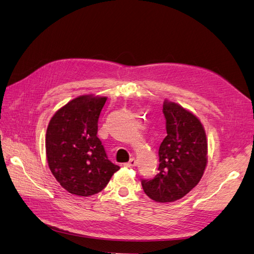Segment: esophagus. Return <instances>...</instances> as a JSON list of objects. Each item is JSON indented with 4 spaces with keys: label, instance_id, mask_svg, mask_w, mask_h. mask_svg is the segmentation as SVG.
Listing matches in <instances>:
<instances>
[{
    "label": "esophagus",
    "instance_id": "esophagus-1",
    "mask_svg": "<svg viewBox=\"0 0 254 254\" xmlns=\"http://www.w3.org/2000/svg\"><path fill=\"white\" fill-rule=\"evenodd\" d=\"M136 166V160L134 158H130L128 162L126 163V167L127 168H134Z\"/></svg>",
    "mask_w": 254,
    "mask_h": 254
}]
</instances>
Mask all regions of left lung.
Returning a JSON list of instances; mask_svg holds the SVG:
<instances>
[{"label": "left lung", "instance_id": "obj_1", "mask_svg": "<svg viewBox=\"0 0 254 254\" xmlns=\"http://www.w3.org/2000/svg\"><path fill=\"white\" fill-rule=\"evenodd\" d=\"M167 136L159 146V167L141 179L144 193L159 202L181 199L197 185L207 166L208 142L199 119L181 105L165 102Z\"/></svg>", "mask_w": 254, "mask_h": 254}]
</instances>
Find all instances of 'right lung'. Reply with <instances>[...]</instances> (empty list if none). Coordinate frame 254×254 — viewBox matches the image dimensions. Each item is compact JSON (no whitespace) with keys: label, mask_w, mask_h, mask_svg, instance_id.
<instances>
[{"label":"right lung","mask_w":254,"mask_h":254,"mask_svg":"<svg viewBox=\"0 0 254 254\" xmlns=\"http://www.w3.org/2000/svg\"><path fill=\"white\" fill-rule=\"evenodd\" d=\"M105 97L80 96L57 112L46 130V156L53 175L79 196L102 191L120 167L109 160L97 136Z\"/></svg>","instance_id":"right-lung-1"}]
</instances>
